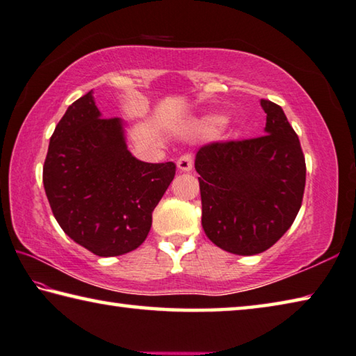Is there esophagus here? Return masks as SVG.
Returning <instances> with one entry per match:
<instances>
[{
  "label": "esophagus",
  "instance_id": "1",
  "mask_svg": "<svg viewBox=\"0 0 356 356\" xmlns=\"http://www.w3.org/2000/svg\"><path fill=\"white\" fill-rule=\"evenodd\" d=\"M177 165H178L179 170H183V172L192 170V167H194V154H192V153L181 154L177 161Z\"/></svg>",
  "mask_w": 356,
  "mask_h": 356
}]
</instances>
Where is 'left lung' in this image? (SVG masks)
I'll return each instance as SVG.
<instances>
[{
  "label": "left lung",
  "mask_w": 356,
  "mask_h": 356,
  "mask_svg": "<svg viewBox=\"0 0 356 356\" xmlns=\"http://www.w3.org/2000/svg\"><path fill=\"white\" fill-rule=\"evenodd\" d=\"M266 134L216 140L197 152L202 225L222 250L263 253L291 228L302 207L307 164L278 104L261 99Z\"/></svg>",
  "instance_id": "8db88e82"
}]
</instances>
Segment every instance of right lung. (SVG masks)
<instances>
[{
    "mask_svg": "<svg viewBox=\"0 0 356 356\" xmlns=\"http://www.w3.org/2000/svg\"><path fill=\"white\" fill-rule=\"evenodd\" d=\"M173 162L136 159L120 118H102L92 90L68 106L49 139L43 186L64 233L98 257H118L147 239Z\"/></svg>",
    "mask_w": 356,
    "mask_h": 356,
    "instance_id": "right-lung-1",
    "label": "right lung"
}]
</instances>
